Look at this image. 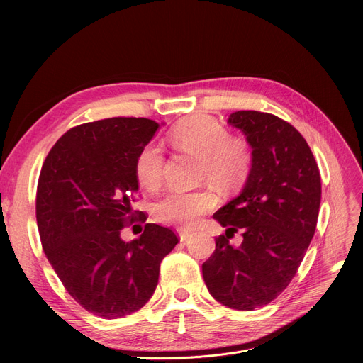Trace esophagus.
<instances>
[{
	"label": "esophagus",
	"mask_w": 363,
	"mask_h": 363,
	"mask_svg": "<svg viewBox=\"0 0 363 363\" xmlns=\"http://www.w3.org/2000/svg\"><path fill=\"white\" fill-rule=\"evenodd\" d=\"M191 237H193V233H189V231H179V238H181V241L182 242H186V241H189L191 240Z\"/></svg>",
	"instance_id": "34e87169"
}]
</instances>
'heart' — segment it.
<instances>
[{
	"mask_svg": "<svg viewBox=\"0 0 363 363\" xmlns=\"http://www.w3.org/2000/svg\"><path fill=\"white\" fill-rule=\"evenodd\" d=\"M170 144L178 151L199 156V181L213 184L220 191L241 188L250 177L253 156L242 138L231 137L228 129L208 116L181 121L170 132ZM166 157L156 143H147L133 162V174L141 186L157 191L164 179ZM218 200L211 188L196 191H169L155 204L159 222L179 228H193L201 216L213 211Z\"/></svg>",
	"mask_w": 363,
	"mask_h": 363,
	"instance_id": "heart-1",
	"label": "heart"
}]
</instances>
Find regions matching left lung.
I'll return each mask as SVG.
<instances>
[{"mask_svg":"<svg viewBox=\"0 0 363 363\" xmlns=\"http://www.w3.org/2000/svg\"><path fill=\"white\" fill-rule=\"evenodd\" d=\"M228 122L245 133L253 164L242 193L213 215L226 235L216 237L203 278L219 303L253 311L277 298L298 271L316 230L320 175L306 140L275 114L241 110ZM238 230L243 242L234 247L229 238Z\"/></svg>","mask_w":363,"mask_h":363,"instance_id":"1","label":"left lung"}]
</instances>
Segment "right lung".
<instances>
[{"label":"right lung","mask_w":363,"mask_h":363,"mask_svg":"<svg viewBox=\"0 0 363 363\" xmlns=\"http://www.w3.org/2000/svg\"><path fill=\"white\" fill-rule=\"evenodd\" d=\"M159 123L110 118L62 135L43 164L36 222L44 253L67 293L104 319L141 309L155 293L160 263L178 244L170 228L145 223L138 240L121 233L147 215L133 211L138 181L133 162Z\"/></svg>","instance_id":"1"}]
</instances>
